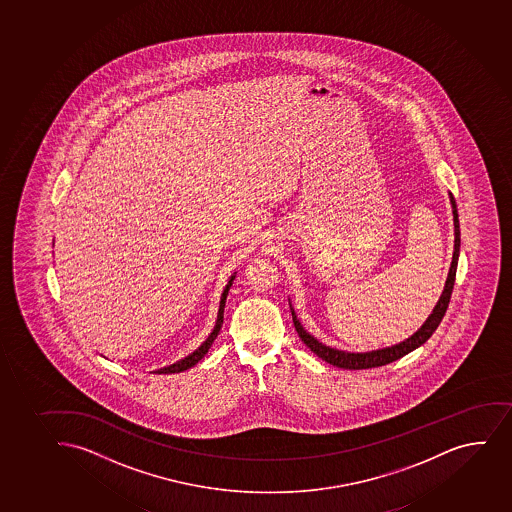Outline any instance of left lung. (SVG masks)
I'll return each instance as SVG.
<instances>
[{
    "label": "left lung",
    "instance_id": "1",
    "mask_svg": "<svg viewBox=\"0 0 512 512\" xmlns=\"http://www.w3.org/2000/svg\"><path fill=\"white\" fill-rule=\"evenodd\" d=\"M451 198V206H453V220H454V253L453 263L449 268V275H447L446 287L442 292L441 299L434 307V311L430 314L427 321L422 324V328L418 329L417 333H413L410 338L401 341L398 345L393 347L381 348V350H372V352L364 353H350L343 352V350H336V348L326 347L321 341L316 340L314 336L309 335L306 329L302 328L299 319L295 316L294 309H292V319H294L295 331L299 333L300 340L306 343V347L311 348V352L316 353L319 359H323L328 364L340 367V369H348V371H360V369H372V367H381V365L391 364L394 360L405 357L406 353L413 352L415 348L423 345L425 341L429 340L432 333H434L437 326L441 324L444 314H446L451 294H453L454 280H456V268H458L459 246H461V232H459V218L458 208H456V201H454L453 194H449Z\"/></svg>",
    "mask_w": 512,
    "mask_h": 512
}]
</instances>
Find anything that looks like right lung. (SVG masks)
Masks as SVG:
<instances>
[{
    "mask_svg": "<svg viewBox=\"0 0 512 512\" xmlns=\"http://www.w3.org/2000/svg\"><path fill=\"white\" fill-rule=\"evenodd\" d=\"M235 273L230 277L229 283L225 285L224 288V294H222V297H220V307H218V316H217V323H215V328H213L212 333H210V336L206 338L203 343H201V347L196 348L191 355H188V357H184L183 360H179V362H176V364L167 365V367H164V369H159L157 374H176V372H183L188 371V369H191L193 365L198 364L203 357H205L206 353H208V350H210V347H212L213 341H215V338H217L218 331H220V328H222V324H224V307H225V300H227V295H229L230 287H232V282H234Z\"/></svg>",
    "mask_w": 512,
    "mask_h": 512,
    "instance_id": "obj_1",
    "label": "right lung"
}]
</instances>
